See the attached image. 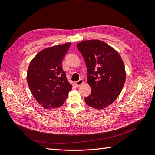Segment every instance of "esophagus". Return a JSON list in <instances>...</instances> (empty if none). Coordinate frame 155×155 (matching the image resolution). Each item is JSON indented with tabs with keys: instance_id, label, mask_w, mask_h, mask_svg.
I'll return each instance as SVG.
<instances>
[{
	"instance_id": "1",
	"label": "esophagus",
	"mask_w": 155,
	"mask_h": 155,
	"mask_svg": "<svg viewBox=\"0 0 155 155\" xmlns=\"http://www.w3.org/2000/svg\"><path fill=\"white\" fill-rule=\"evenodd\" d=\"M83 83H84V81H83V79H79V81H78L76 82V85L77 87H79V86L81 85L82 84H83Z\"/></svg>"
}]
</instances>
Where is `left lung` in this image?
Returning <instances> with one entry per match:
<instances>
[{"mask_svg":"<svg viewBox=\"0 0 155 155\" xmlns=\"http://www.w3.org/2000/svg\"><path fill=\"white\" fill-rule=\"evenodd\" d=\"M85 59L87 82L91 94L85 97L86 104L94 109H104L120 95L126 79L124 63L114 48L100 40H87L77 44Z\"/></svg>","mask_w":155,"mask_h":155,"instance_id":"obj_1","label":"left lung"}]
</instances>
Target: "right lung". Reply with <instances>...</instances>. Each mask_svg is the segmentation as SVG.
Masks as SVG:
<instances>
[{
  "mask_svg": "<svg viewBox=\"0 0 155 155\" xmlns=\"http://www.w3.org/2000/svg\"><path fill=\"white\" fill-rule=\"evenodd\" d=\"M71 43L40 51L33 58L27 72V82L37 103L47 110L61 106L72 85L62 68V61Z\"/></svg>",
  "mask_w": 155,
  "mask_h": 155,
  "instance_id": "add662e5",
  "label": "right lung"
}]
</instances>
